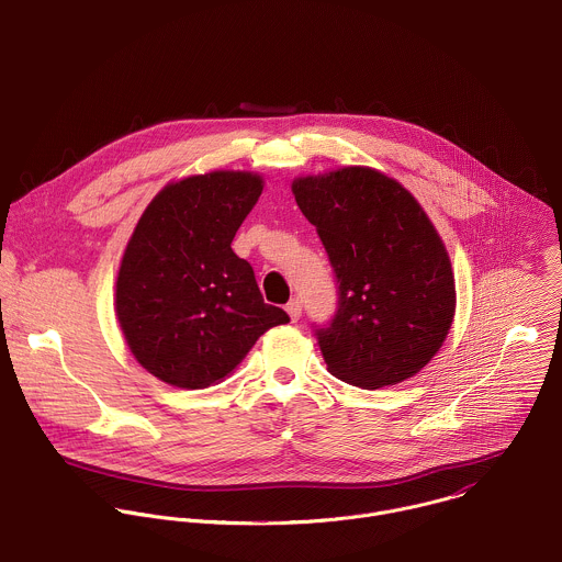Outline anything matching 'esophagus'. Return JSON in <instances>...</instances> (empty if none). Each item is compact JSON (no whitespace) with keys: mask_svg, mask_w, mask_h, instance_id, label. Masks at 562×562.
<instances>
[{"mask_svg":"<svg viewBox=\"0 0 562 562\" xmlns=\"http://www.w3.org/2000/svg\"><path fill=\"white\" fill-rule=\"evenodd\" d=\"M286 313L291 317V322H297L302 317V300L300 297H293L289 304H286Z\"/></svg>","mask_w":562,"mask_h":562,"instance_id":"esophagus-1","label":"esophagus"}]
</instances>
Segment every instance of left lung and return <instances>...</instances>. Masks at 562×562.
Segmentation results:
<instances>
[{
    "label": "left lung",
    "instance_id": "left-lung-1",
    "mask_svg": "<svg viewBox=\"0 0 562 562\" xmlns=\"http://www.w3.org/2000/svg\"><path fill=\"white\" fill-rule=\"evenodd\" d=\"M293 194L337 278V311L313 326L328 372L363 390L418 374L456 315L451 260L420 203L363 166L300 177Z\"/></svg>",
    "mask_w": 562,
    "mask_h": 562
}]
</instances>
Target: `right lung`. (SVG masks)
Listing matches in <instances>:
<instances>
[{"mask_svg": "<svg viewBox=\"0 0 562 562\" xmlns=\"http://www.w3.org/2000/svg\"><path fill=\"white\" fill-rule=\"evenodd\" d=\"M260 192L254 172L214 170L166 186L144 210L117 271L115 313L133 357L159 381L210 387L289 322L232 251Z\"/></svg>", "mask_w": 562, "mask_h": 562, "instance_id": "1", "label": "right lung"}]
</instances>
